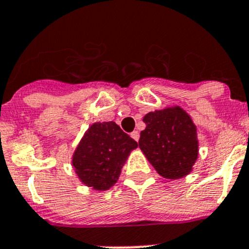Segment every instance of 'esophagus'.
<instances>
[{
    "instance_id": "obj_1",
    "label": "esophagus",
    "mask_w": 249,
    "mask_h": 249,
    "mask_svg": "<svg viewBox=\"0 0 249 249\" xmlns=\"http://www.w3.org/2000/svg\"><path fill=\"white\" fill-rule=\"evenodd\" d=\"M131 137L137 142V141H139V139H140V132L139 131H132L131 132Z\"/></svg>"
}]
</instances>
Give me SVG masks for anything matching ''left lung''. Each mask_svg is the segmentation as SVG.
<instances>
[{
    "label": "left lung",
    "instance_id": "1",
    "mask_svg": "<svg viewBox=\"0 0 249 249\" xmlns=\"http://www.w3.org/2000/svg\"><path fill=\"white\" fill-rule=\"evenodd\" d=\"M139 145L161 177L178 179L192 172L199 155L196 126L179 106L149 112Z\"/></svg>",
    "mask_w": 249,
    "mask_h": 249
}]
</instances>
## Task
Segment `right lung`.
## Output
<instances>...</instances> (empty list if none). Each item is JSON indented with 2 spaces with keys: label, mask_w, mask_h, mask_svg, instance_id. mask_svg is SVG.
<instances>
[{
  "label": "right lung",
  "mask_w": 249,
  "mask_h": 249,
  "mask_svg": "<svg viewBox=\"0 0 249 249\" xmlns=\"http://www.w3.org/2000/svg\"><path fill=\"white\" fill-rule=\"evenodd\" d=\"M137 142L114 122L94 123L85 131L72 157V166L83 184L107 190L117 183Z\"/></svg>",
  "instance_id": "add662e5"
}]
</instances>
